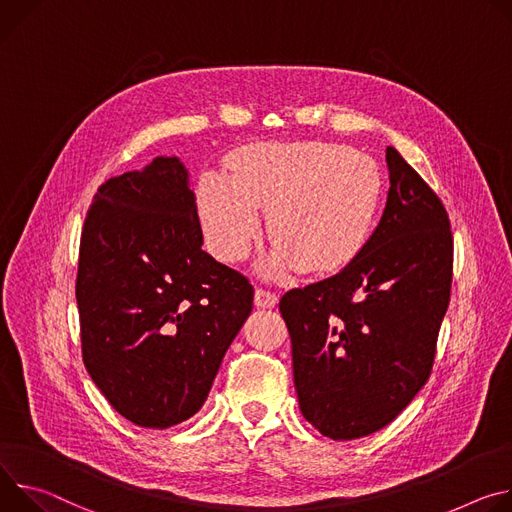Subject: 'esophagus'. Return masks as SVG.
<instances>
[{
  "mask_svg": "<svg viewBox=\"0 0 512 512\" xmlns=\"http://www.w3.org/2000/svg\"><path fill=\"white\" fill-rule=\"evenodd\" d=\"M254 303H256V307L270 309V307H274V305L278 303V297H276V293L258 287V289H256V295H254Z\"/></svg>",
  "mask_w": 512,
  "mask_h": 512,
  "instance_id": "34e87169",
  "label": "esophagus"
}]
</instances>
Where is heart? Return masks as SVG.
<instances>
[{
    "instance_id": "1",
    "label": "heart",
    "mask_w": 512,
    "mask_h": 512,
    "mask_svg": "<svg viewBox=\"0 0 512 512\" xmlns=\"http://www.w3.org/2000/svg\"><path fill=\"white\" fill-rule=\"evenodd\" d=\"M382 201L378 164L342 144H260L232 164V179L205 173L195 203L205 240L223 262H240L268 211L272 250L260 272L280 276L295 266L335 272L366 248Z\"/></svg>"
}]
</instances>
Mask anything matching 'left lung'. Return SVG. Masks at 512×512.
I'll use <instances>...</instances> for the list:
<instances>
[{
    "label": "left lung",
    "instance_id": "1",
    "mask_svg": "<svg viewBox=\"0 0 512 512\" xmlns=\"http://www.w3.org/2000/svg\"><path fill=\"white\" fill-rule=\"evenodd\" d=\"M386 207L342 272L282 295L303 417L321 435H370L427 382L449 305L453 238L435 191L392 146Z\"/></svg>",
    "mask_w": 512,
    "mask_h": 512
}]
</instances>
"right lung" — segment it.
Returning a JSON list of instances; mask_svg holds the SVG:
<instances>
[{
	"label": "right lung",
	"instance_id": "obj_1",
	"mask_svg": "<svg viewBox=\"0 0 512 512\" xmlns=\"http://www.w3.org/2000/svg\"><path fill=\"white\" fill-rule=\"evenodd\" d=\"M201 246L177 156L105 181L87 211L75 285L83 364L134 425L193 417L252 313L250 280Z\"/></svg>",
	"mask_w": 512,
	"mask_h": 512
}]
</instances>
